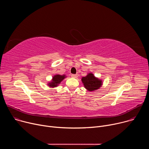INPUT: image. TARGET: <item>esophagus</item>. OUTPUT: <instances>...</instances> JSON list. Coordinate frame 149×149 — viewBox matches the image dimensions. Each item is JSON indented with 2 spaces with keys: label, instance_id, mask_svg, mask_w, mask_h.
I'll list each match as a JSON object with an SVG mask.
<instances>
[{
  "label": "esophagus",
  "instance_id": "1",
  "mask_svg": "<svg viewBox=\"0 0 149 149\" xmlns=\"http://www.w3.org/2000/svg\"><path fill=\"white\" fill-rule=\"evenodd\" d=\"M71 77L74 78H77L78 77V74H72Z\"/></svg>",
  "mask_w": 149,
  "mask_h": 149
}]
</instances>
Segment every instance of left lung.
<instances>
[{"label":"left lung","mask_w":149,"mask_h":149,"mask_svg":"<svg viewBox=\"0 0 149 149\" xmlns=\"http://www.w3.org/2000/svg\"><path fill=\"white\" fill-rule=\"evenodd\" d=\"M81 81L84 87L90 92L100 88L103 84L102 80L95 77L92 72L88 73L86 77H82Z\"/></svg>","instance_id":"1"}]
</instances>
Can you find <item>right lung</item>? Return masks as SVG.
<instances>
[{"label":"right lung","instance_id":"obj_1","mask_svg":"<svg viewBox=\"0 0 149 149\" xmlns=\"http://www.w3.org/2000/svg\"><path fill=\"white\" fill-rule=\"evenodd\" d=\"M67 77L66 75H59L55 74L53 76L51 81L48 82L47 85L50 88H55L59 86V84Z\"/></svg>","mask_w":149,"mask_h":149}]
</instances>
